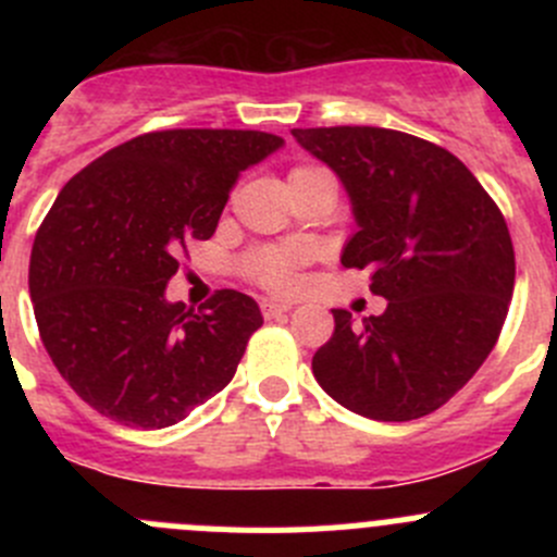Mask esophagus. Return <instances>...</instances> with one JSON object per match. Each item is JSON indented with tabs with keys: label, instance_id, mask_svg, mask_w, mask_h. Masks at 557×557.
I'll return each mask as SVG.
<instances>
[{
	"label": "esophagus",
	"instance_id": "1",
	"mask_svg": "<svg viewBox=\"0 0 557 557\" xmlns=\"http://www.w3.org/2000/svg\"><path fill=\"white\" fill-rule=\"evenodd\" d=\"M290 310H294V307H290L288 301H274V299H263L261 301V314L267 320L280 318V314H285V312H290Z\"/></svg>",
	"mask_w": 557,
	"mask_h": 557
}]
</instances>
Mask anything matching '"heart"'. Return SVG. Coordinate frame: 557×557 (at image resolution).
Returning <instances> with one entry per match:
<instances>
[{
    "mask_svg": "<svg viewBox=\"0 0 557 557\" xmlns=\"http://www.w3.org/2000/svg\"><path fill=\"white\" fill-rule=\"evenodd\" d=\"M312 177H331V174L320 170V166H294L288 174V185ZM299 263L301 252L296 247H256V250H250L245 256L243 269L247 280H252L261 288L285 294V290H294Z\"/></svg>",
    "mask_w": 557,
    "mask_h": 557,
    "instance_id": "heart-1",
    "label": "heart"
}]
</instances>
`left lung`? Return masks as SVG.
I'll use <instances>...</instances> for the list:
<instances>
[{
  "instance_id": "1",
  "label": "left lung",
  "mask_w": 557,
  "mask_h": 557,
  "mask_svg": "<svg viewBox=\"0 0 557 557\" xmlns=\"http://www.w3.org/2000/svg\"><path fill=\"white\" fill-rule=\"evenodd\" d=\"M350 194L358 232L347 269H372L383 314L352 323L334 310V334L312 374L334 401L385 423L431 414L496 347L515 290L507 221L450 150L377 126L294 128Z\"/></svg>"
}]
</instances>
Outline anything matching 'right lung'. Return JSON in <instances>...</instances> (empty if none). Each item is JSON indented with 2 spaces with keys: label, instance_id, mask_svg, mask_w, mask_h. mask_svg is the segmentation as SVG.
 <instances>
[{
  "label": "right lung",
  "instance_id": "add662e5",
  "mask_svg": "<svg viewBox=\"0 0 557 557\" xmlns=\"http://www.w3.org/2000/svg\"><path fill=\"white\" fill-rule=\"evenodd\" d=\"M283 137L243 128L148 132L91 161L37 228L29 294L45 350L72 391L132 429H166L232 383L256 301L215 290L199 312L166 283L210 239L239 172Z\"/></svg>",
  "mask_w": 557,
  "mask_h": 557
}]
</instances>
